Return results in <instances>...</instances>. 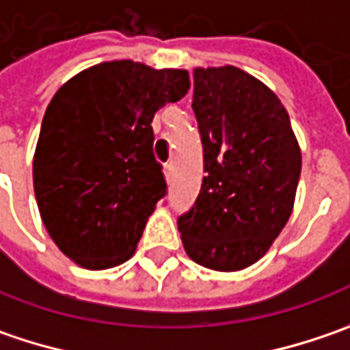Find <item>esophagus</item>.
I'll list each match as a JSON object with an SVG mask.
<instances>
[{
    "instance_id": "esophagus-1",
    "label": "esophagus",
    "mask_w": 350,
    "mask_h": 350,
    "mask_svg": "<svg viewBox=\"0 0 350 350\" xmlns=\"http://www.w3.org/2000/svg\"><path fill=\"white\" fill-rule=\"evenodd\" d=\"M164 176H166V182L170 184V182H172V176H174V168H172V164H166V166H164Z\"/></svg>"
}]
</instances>
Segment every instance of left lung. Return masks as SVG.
I'll list each match as a JSON object with an SVG mask.
<instances>
[{
  "instance_id": "left-lung-1",
  "label": "left lung",
  "mask_w": 350,
  "mask_h": 350,
  "mask_svg": "<svg viewBox=\"0 0 350 350\" xmlns=\"http://www.w3.org/2000/svg\"><path fill=\"white\" fill-rule=\"evenodd\" d=\"M191 109L205 176L178 231L193 262L243 270L265 256L292 215L299 145L276 94L235 66L193 70Z\"/></svg>"
}]
</instances>
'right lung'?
<instances>
[{
    "instance_id": "right-lung-1",
    "label": "right lung",
    "mask_w": 350,
    "mask_h": 350,
    "mask_svg": "<svg viewBox=\"0 0 350 350\" xmlns=\"http://www.w3.org/2000/svg\"><path fill=\"white\" fill-rule=\"evenodd\" d=\"M190 90L186 70L101 62L70 78L42 117L33 159L38 211L76 265L105 270L133 256L166 180L152 117Z\"/></svg>"
}]
</instances>
